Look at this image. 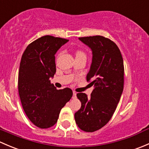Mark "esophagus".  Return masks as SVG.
<instances>
[{
    "label": "esophagus",
    "instance_id": "esophagus-1",
    "mask_svg": "<svg viewBox=\"0 0 149 149\" xmlns=\"http://www.w3.org/2000/svg\"><path fill=\"white\" fill-rule=\"evenodd\" d=\"M76 93L73 91V98L75 99V98H76Z\"/></svg>",
    "mask_w": 149,
    "mask_h": 149
}]
</instances>
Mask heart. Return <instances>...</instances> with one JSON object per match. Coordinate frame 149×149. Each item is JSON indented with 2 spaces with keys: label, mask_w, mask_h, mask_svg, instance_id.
<instances>
[{
  "label": "heart",
  "mask_w": 149,
  "mask_h": 149,
  "mask_svg": "<svg viewBox=\"0 0 149 149\" xmlns=\"http://www.w3.org/2000/svg\"><path fill=\"white\" fill-rule=\"evenodd\" d=\"M80 54H84V53H83V52H80V51H78V52H76V55H80Z\"/></svg>",
  "instance_id": "heart-1"
}]
</instances>
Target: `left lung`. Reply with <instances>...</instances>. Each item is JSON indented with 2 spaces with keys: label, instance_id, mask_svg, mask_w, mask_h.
<instances>
[{
  "label": "left lung",
  "instance_id": "8db88e82",
  "mask_svg": "<svg viewBox=\"0 0 149 149\" xmlns=\"http://www.w3.org/2000/svg\"><path fill=\"white\" fill-rule=\"evenodd\" d=\"M92 52L87 81L94 84L88 97L78 93L81 109L75 113L76 124L82 130L94 132L104 126L112 118L120 102L124 84V65L121 52L115 42L102 36L80 37Z\"/></svg>",
  "mask_w": 149,
  "mask_h": 149
}]
</instances>
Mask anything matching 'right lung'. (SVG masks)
<instances>
[{"mask_svg":"<svg viewBox=\"0 0 149 149\" xmlns=\"http://www.w3.org/2000/svg\"><path fill=\"white\" fill-rule=\"evenodd\" d=\"M68 40L46 35L29 45L22 55L18 88L30 121L40 128L52 127L61 109L71 99L70 88L56 89L50 79L56 72L55 55Z\"/></svg>","mask_w":149,"mask_h":149,"instance_id":"right-lung-1","label":"right lung"}]
</instances>
